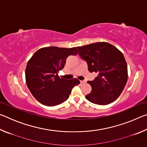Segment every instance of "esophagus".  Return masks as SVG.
Returning <instances> with one entry per match:
<instances>
[{
    "instance_id": "34e87169",
    "label": "esophagus",
    "mask_w": 147,
    "mask_h": 147,
    "mask_svg": "<svg viewBox=\"0 0 147 147\" xmlns=\"http://www.w3.org/2000/svg\"><path fill=\"white\" fill-rule=\"evenodd\" d=\"M86 82V80H81V81H80V83H81V84H84V83H85Z\"/></svg>"
}]
</instances>
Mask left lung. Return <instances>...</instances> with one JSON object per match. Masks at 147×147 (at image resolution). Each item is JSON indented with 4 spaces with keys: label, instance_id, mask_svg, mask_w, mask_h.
<instances>
[{
    "label": "left lung",
    "instance_id": "8db88e82",
    "mask_svg": "<svg viewBox=\"0 0 147 147\" xmlns=\"http://www.w3.org/2000/svg\"><path fill=\"white\" fill-rule=\"evenodd\" d=\"M78 54L87 62L90 73L98 76L88 81L92 88L86 98L89 102L106 105L115 101L123 91L128 80L127 64L123 53L112 45L98 42L78 47Z\"/></svg>",
    "mask_w": 147,
    "mask_h": 147
}]
</instances>
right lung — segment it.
Instances as JSON below:
<instances>
[{
    "label": "right lung",
    "mask_w": 147,
    "mask_h": 147,
    "mask_svg": "<svg viewBox=\"0 0 147 147\" xmlns=\"http://www.w3.org/2000/svg\"><path fill=\"white\" fill-rule=\"evenodd\" d=\"M77 54L76 47H45L34 54L27 63L25 77L27 86L37 100L47 106H54L67 100L80 81L60 78L58 73L69 56Z\"/></svg>",
    "instance_id": "add662e5"
}]
</instances>
